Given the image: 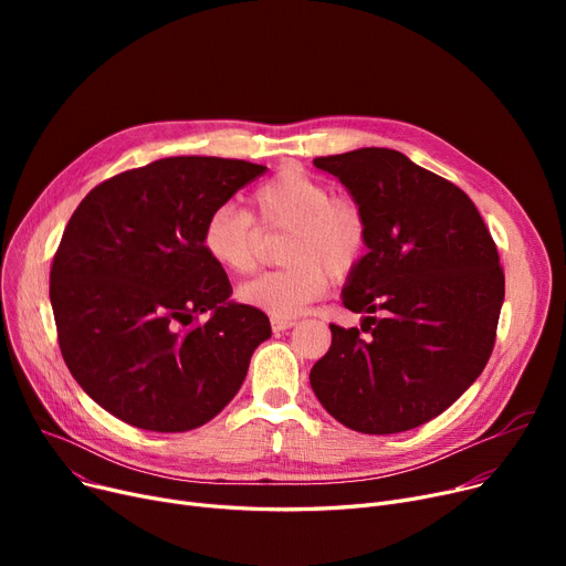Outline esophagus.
<instances>
[{
  "label": "esophagus",
  "mask_w": 566,
  "mask_h": 566,
  "mask_svg": "<svg viewBox=\"0 0 566 566\" xmlns=\"http://www.w3.org/2000/svg\"><path fill=\"white\" fill-rule=\"evenodd\" d=\"M271 325H273V331H275V333H284V331L293 328L295 321H293V318H273V321H271Z\"/></svg>",
  "instance_id": "1"
}]
</instances>
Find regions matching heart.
Here are the masks:
<instances>
[{
	"label": "heart",
	"instance_id": "obj_1",
	"mask_svg": "<svg viewBox=\"0 0 566 566\" xmlns=\"http://www.w3.org/2000/svg\"><path fill=\"white\" fill-rule=\"evenodd\" d=\"M286 229L280 271L263 273L238 289V298L273 318H295L331 284L358 268L369 250V222L353 197H331V188L303 169L289 167L252 197V216L224 203L208 216L201 245L233 275L254 271L259 228Z\"/></svg>",
	"mask_w": 566,
	"mask_h": 566
}]
</instances>
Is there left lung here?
<instances>
[{"instance_id":"8db88e82","label":"left lung","mask_w":566,"mask_h":566,"mask_svg":"<svg viewBox=\"0 0 566 566\" xmlns=\"http://www.w3.org/2000/svg\"><path fill=\"white\" fill-rule=\"evenodd\" d=\"M314 165L363 206L369 252L342 303L367 314L331 325L310 382L337 422L399 433L448 410L486 367L504 301L497 248L470 197L392 148H358Z\"/></svg>"}]
</instances>
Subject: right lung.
I'll list each match as a JSON object with an SVG mask.
<instances>
[{
    "instance_id": "1",
    "label": "right lung",
    "mask_w": 566,
    "mask_h": 566,
    "mask_svg": "<svg viewBox=\"0 0 566 566\" xmlns=\"http://www.w3.org/2000/svg\"><path fill=\"white\" fill-rule=\"evenodd\" d=\"M263 171L245 160L163 158L107 178L75 208L50 271L56 339L80 388L114 418L190 431L241 390L271 321L229 301L201 231ZM203 311L212 318L197 324Z\"/></svg>"
}]
</instances>
